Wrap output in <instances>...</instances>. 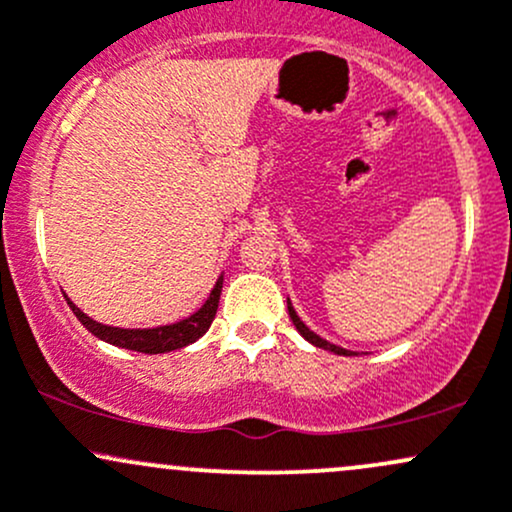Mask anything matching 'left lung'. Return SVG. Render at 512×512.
Segmentation results:
<instances>
[{"label":"left lung","mask_w":512,"mask_h":512,"mask_svg":"<svg viewBox=\"0 0 512 512\" xmlns=\"http://www.w3.org/2000/svg\"><path fill=\"white\" fill-rule=\"evenodd\" d=\"M286 308H289L291 322H293V325H296V330L301 332V337L308 339L310 344H313V346H320V349L332 351V354H339V356H351V351H346V349H342V346H337V344H330V342H327V339H322L320 334H315L313 330H308V325H305V322L301 320V317H298L296 310H293L291 301H286Z\"/></svg>","instance_id":"obj_1"}]
</instances>
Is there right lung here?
<instances>
[{
	"instance_id": "obj_1",
	"label": "right lung",
	"mask_w": 512,
	"mask_h": 512,
	"mask_svg": "<svg viewBox=\"0 0 512 512\" xmlns=\"http://www.w3.org/2000/svg\"><path fill=\"white\" fill-rule=\"evenodd\" d=\"M221 286H223V276L216 279V286L211 289L209 298L204 301V305L197 310V313H192L190 317H185V320L180 322H173V325L149 327V330H125V327L103 325V322H96L93 317L81 313V310L76 308L67 296L64 298H67V305L72 308V313L79 317L81 325H84L91 334H96L98 339H103V342L122 346V349H129V351H139V354H166V351L182 349V346L197 342V339L209 330L211 322H214L216 317V308H219Z\"/></svg>"
}]
</instances>
